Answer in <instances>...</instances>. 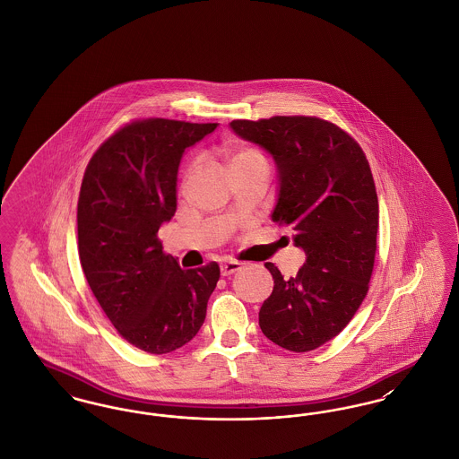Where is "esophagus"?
Wrapping results in <instances>:
<instances>
[{"label":"esophagus","mask_w":459,"mask_h":459,"mask_svg":"<svg viewBox=\"0 0 459 459\" xmlns=\"http://www.w3.org/2000/svg\"><path fill=\"white\" fill-rule=\"evenodd\" d=\"M239 262H225L220 264V272H221L223 277H229V275H232V273H236V272H239Z\"/></svg>","instance_id":"esophagus-1"}]
</instances>
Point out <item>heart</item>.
I'll return each mask as SVG.
<instances>
[{"instance_id":"1","label":"heart","mask_w":459,"mask_h":459,"mask_svg":"<svg viewBox=\"0 0 459 459\" xmlns=\"http://www.w3.org/2000/svg\"><path fill=\"white\" fill-rule=\"evenodd\" d=\"M223 156H225V161H227L229 174L240 170V169H246V167H251V165L264 163L262 154L258 153L256 150H251V148L230 146V148H225Z\"/></svg>"}]
</instances>
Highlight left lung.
<instances>
[{
  "mask_svg": "<svg viewBox=\"0 0 459 459\" xmlns=\"http://www.w3.org/2000/svg\"><path fill=\"white\" fill-rule=\"evenodd\" d=\"M229 126L273 158L279 187L270 217L292 230L306 255L289 279L264 263L273 290L260 309V328L284 350H316L350 324L368 292L378 229L368 160L350 134L315 117Z\"/></svg>",
  "mask_w": 459,
  "mask_h": 459,
  "instance_id": "1",
  "label": "left lung"
}]
</instances>
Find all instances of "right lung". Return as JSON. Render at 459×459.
Masks as SVG:
<instances>
[{
  "label": "right lung",
  "instance_id": "right-lung-1",
  "mask_svg": "<svg viewBox=\"0 0 459 459\" xmlns=\"http://www.w3.org/2000/svg\"><path fill=\"white\" fill-rule=\"evenodd\" d=\"M217 127L165 118L129 124L91 158L81 186L79 258L89 287L118 333L152 354L196 335L219 282L217 263L182 270L156 238L177 210L182 156Z\"/></svg>",
  "mask_w": 459,
  "mask_h": 459
}]
</instances>
